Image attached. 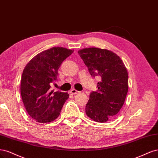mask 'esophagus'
<instances>
[{
  "label": "esophagus",
  "instance_id": "obj_1",
  "mask_svg": "<svg viewBox=\"0 0 158 158\" xmlns=\"http://www.w3.org/2000/svg\"><path fill=\"white\" fill-rule=\"evenodd\" d=\"M70 93H71V94H77V93H79V91H78V90H77L76 89H72L70 90Z\"/></svg>",
  "mask_w": 158,
  "mask_h": 158
}]
</instances>
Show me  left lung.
Wrapping results in <instances>:
<instances>
[{
  "instance_id": "left-lung-1",
  "label": "left lung",
  "mask_w": 158,
  "mask_h": 158,
  "mask_svg": "<svg viewBox=\"0 0 158 158\" xmlns=\"http://www.w3.org/2000/svg\"><path fill=\"white\" fill-rule=\"evenodd\" d=\"M80 57L91 76L99 77L98 90L93 91L86 104L89 118L104 123L118 114L128 92V73L123 61L106 49L88 48L79 50Z\"/></svg>"
}]
</instances>
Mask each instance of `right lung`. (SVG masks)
I'll return each instance as SVG.
<instances>
[{
	"label": "right lung",
	"mask_w": 158,
	"mask_h": 158,
	"mask_svg": "<svg viewBox=\"0 0 158 158\" xmlns=\"http://www.w3.org/2000/svg\"><path fill=\"white\" fill-rule=\"evenodd\" d=\"M73 52L63 47H53L38 54L25 66L22 76L21 96L27 112L39 123H49L56 119L67 93L50 89L57 79L61 64Z\"/></svg>",
	"instance_id": "1"
}]
</instances>
